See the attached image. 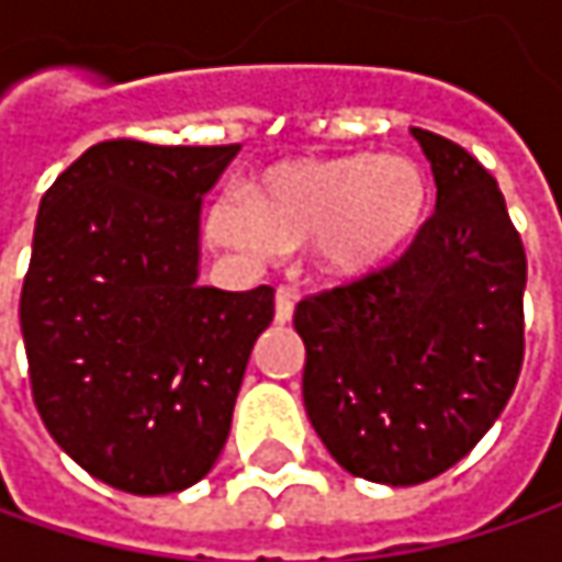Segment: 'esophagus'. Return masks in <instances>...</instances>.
Segmentation results:
<instances>
[{"label": "esophagus", "instance_id": "obj_1", "mask_svg": "<svg viewBox=\"0 0 562 562\" xmlns=\"http://www.w3.org/2000/svg\"><path fill=\"white\" fill-rule=\"evenodd\" d=\"M293 303H296V293L291 288H278V293H274V322L278 325H288L291 322Z\"/></svg>", "mask_w": 562, "mask_h": 562}]
</instances>
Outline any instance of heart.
<instances>
[{
	"instance_id": "1",
	"label": "heart",
	"mask_w": 562,
	"mask_h": 562,
	"mask_svg": "<svg viewBox=\"0 0 562 562\" xmlns=\"http://www.w3.org/2000/svg\"><path fill=\"white\" fill-rule=\"evenodd\" d=\"M425 200V175L409 156L284 159L256 175L247 193L215 200L205 231L249 262L306 244L318 269L353 274L416 231Z\"/></svg>"
}]
</instances>
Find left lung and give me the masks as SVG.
Wrapping results in <instances>:
<instances>
[{
  "instance_id": "left-lung-1",
  "label": "left lung",
  "mask_w": 562,
  "mask_h": 562,
  "mask_svg": "<svg viewBox=\"0 0 562 562\" xmlns=\"http://www.w3.org/2000/svg\"><path fill=\"white\" fill-rule=\"evenodd\" d=\"M438 205L381 269L303 296V403L350 475L422 485L504 413L526 357V249L491 171L413 127Z\"/></svg>"
}]
</instances>
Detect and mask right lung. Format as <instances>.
I'll return each instance as SVG.
<instances>
[{
  "mask_svg": "<svg viewBox=\"0 0 562 562\" xmlns=\"http://www.w3.org/2000/svg\"><path fill=\"white\" fill-rule=\"evenodd\" d=\"M227 146L105 140L36 215L21 335L36 413L93 479L127 494L196 485L231 431L274 288H196L200 203Z\"/></svg>",
  "mask_w": 562,
  "mask_h": 562,
  "instance_id": "obj_1",
  "label": "right lung"
}]
</instances>
